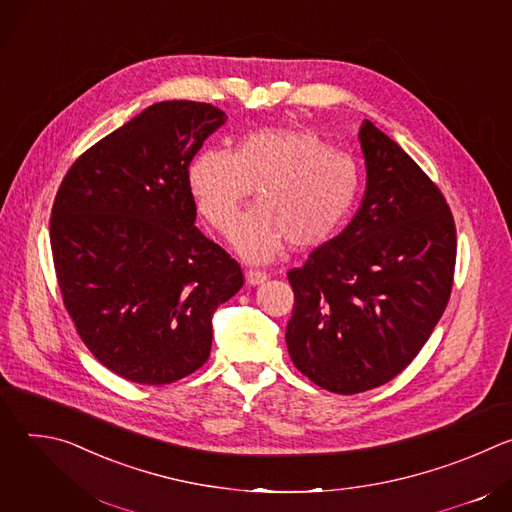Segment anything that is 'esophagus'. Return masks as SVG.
<instances>
[{"label":"esophagus","instance_id":"obj_1","mask_svg":"<svg viewBox=\"0 0 512 512\" xmlns=\"http://www.w3.org/2000/svg\"><path fill=\"white\" fill-rule=\"evenodd\" d=\"M245 279H247L249 285H261L267 279V273L259 271V269H247L245 271Z\"/></svg>","mask_w":512,"mask_h":512}]
</instances>
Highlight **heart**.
<instances>
[{"label": "heart", "mask_w": 512, "mask_h": 512, "mask_svg": "<svg viewBox=\"0 0 512 512\" xmlns=\"http://www.w3.org/2000/svg\"><path fill=\"white\" fill-rule=\"evenodd\" d=\"M188 186L223 235H231L239 206L257 186L259 204L241 216L233 245L249 261H269L287 241L312 249L330 239L358 196L360 174L350 156L316 133L267 127L245 135L237 152L200 150L188 166Z\"/></svg>", "instance_id": "1"}]
</instances>
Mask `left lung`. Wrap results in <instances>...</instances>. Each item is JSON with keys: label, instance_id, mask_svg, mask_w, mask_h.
Returning <instances> with one entry per match:
<instances>
[{"label": "left lung", "instance_id": "obj_1", "mask_svg": "<svg viewBox=\"0 0 512 512\" xmlns=\"http://www.w3.org/2000/svg\"><path fill=\"white\" fill-rule=\"evenodd\" d=\"M367 188L346 229L287 273L285 342L318 387L354 395L385 385L417 356L452 291L456 225L446 198L401 145L364 119Z\"/></svg>", "mask_w": 512, "mask_h": 512}]
</instances>
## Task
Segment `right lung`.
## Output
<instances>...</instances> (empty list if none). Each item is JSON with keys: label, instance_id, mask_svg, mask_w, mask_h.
Instances as JSON below:
<instances>
[{"label": "right lung", "instance_id": "1", "mask_svg": "<svg viewBox=\"0 0 512 512\" xmlns=\"http://www.w3.org/2000/svg\"><path fill=\"white\" fill-rule=\"evenodd\" d=\"M227 115L162 101L87 150L64 176L50 245L64 306L95 358L139 385H168L210 356L212 314L241 265L196 221L188 166Z\"/></svg>", "mask_w": 512, "mask_h": 512}]
</instances>
